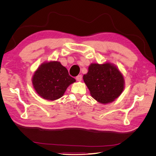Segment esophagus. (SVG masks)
I'll return each mask as SVG.
<instances>
[{
  "label": "esophagus",
  "mask_w": 156,
  "mask_h": 156,
  "mask_svg": "<svg viewBox=\"0 0 156 156\" xmlns=\"http://www.w3.org/2000/svg\"><path fill=\"white\" fill-rule=\"evenodd\" d=\"M76 80L77 81H81L82 80V75H79L76 77Z\"/></svg>",
  "instance_id": "1"
}]
</instances>
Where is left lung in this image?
<instances>
[{
  "mask_svg": "<svg viewBox=\"0 0 156 156\" xmlns=\"http://www.w3.org/2000/svg\"><path fill=\"white\" fill-rule=\"evenodd\" d=\"M83 80L92 97L103 104L115 101L124 88L123 75L109 62L91 64L88 73L83 75Z\"/></svg>",
  "mask_w": 156,
  "mask_h": 156,
  "instance_id": "1",
  "label": "left lung"
}]
</instances>
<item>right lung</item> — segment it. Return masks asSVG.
Masks as SVG:
<instances>
[{"label": "right lung", "instance_id": "right-lung-1", "mask_svg": "<svg viewBox=\"0 0 156 156\" xmlns=\"http://www.w3.org/2000/svg\"><path fill=\"white\" fill-rule=\"evenodd\" d=\"M34 88L40 96L54 101L62 97L67 88L75 82L68 69L58 61L44 62L36 69L32 79Z\"/></svg>", "mask_w": 156, "mask_h": 156}]
</instances>
